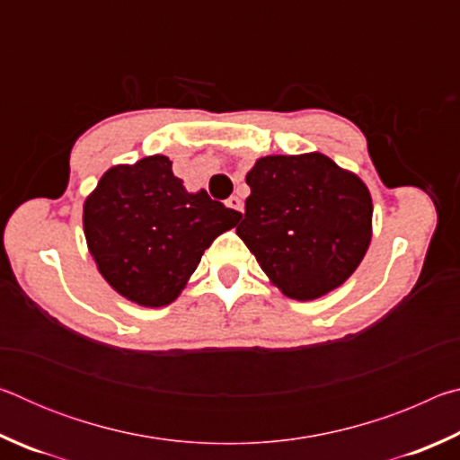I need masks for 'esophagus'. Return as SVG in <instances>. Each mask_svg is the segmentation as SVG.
I'll return each mask as SVG.
<instances>
[{"instance_id":"esophagus-1","label":"esophagus","mask_w":460,"mask_h":460,"mask_svg":"<svg viewBox=\"0 0 460 460\" xmlns=\"http://www.w3.org/2000/svg\"><path fill=\"white\" fill-rule=\"evenodd\" d=\"M227 207L233 208V211H237V213H243V200H241L239 197H229Z\"/></svg>"}]
</instances>
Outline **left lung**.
<instances>
[{"instance_id":"1","label":"left lung","mask_w":460,"mask_h":460,"mask_svg":"<svg viewBox=\"0 0 460 460\" xmlns=\"http://www.w3.org/2000/svg\"><path fill=\"white\" fill-rule=\"evenodd\" d=\"M237 227L270 282L292 300L337 290L371 243L373 202L359 176L321 152L263 155Z\"/></svg>"}]
</instances>
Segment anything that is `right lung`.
Instances as JSON below:
<instances>
[{
  "label": "right lung",
  "instance_id": "1",
  "mask_svg": "<svg viewBox=\"0 0 460 460\" xmlns=\"http://www.w3.org/2000/svg\"><path fill=\"white\" fill-rule=\"evenodd\" d=\"M241 213L189 192L166 155L111 166L83 205L89 253L105 282L134 305L174 302L205 249L233 229Z\"/></svg>",
  "mask_w": 460,
  "mask_h": 460
}]
</instances>
